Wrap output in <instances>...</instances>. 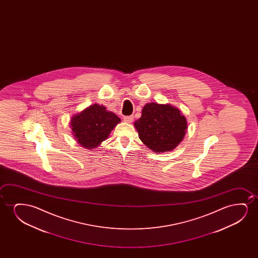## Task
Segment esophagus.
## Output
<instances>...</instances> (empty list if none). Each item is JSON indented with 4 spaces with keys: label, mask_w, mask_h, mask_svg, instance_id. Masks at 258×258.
I'll use <instances>...</instances> for the list:
<instances>
[{
    "label": "esophagus",
    "mask_w": 258,
    "mask_h": 258,
    "mask_svg": "<svg viewBox=\"0 0 258 258\" xmlns=\"http://www.w3.org/2000/svg\"><path fill=\"white\" fill-rule=\"evenodd\" d=\"M124 121L127 122V123H131L133 120H134V116L133 115H130V116H124Z\"/></svg>",
    "instance_id": "obj_1"
}]
</instances>
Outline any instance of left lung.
<instances>
[{"label": "left lung", "instance_id": "obj_1", "mask_svg": "<svg viewBox=\"0 0 258 258\" xmlns=\"http://www.w3.org/2000/svg\"><path fill=\"white\" fill-rule=\"evenodd\" d=\"M139 138L154 152H171L182 141L187 120L180 110L169 104L148 103L135 121Z\"/></svg>", "mask_w": 258, "mask_h": 258}]
</instances>
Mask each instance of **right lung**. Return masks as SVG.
I'll use <instances>...</instances> for the list:
<instances>
[{
	"mask_svg": "<svg viewBox=\"0 0 258 258\" xmlns=\"http://www.w3.org/2000/svg\"><path fill=\"white\" fill-rule=\"evenodd\" d=\"M120 119L104 106L93 104L71 118V127L78 144L85 149L98 147L108 138Z\"/></svg>",
	"mask_w": 258,
	"mask_h": 258,
	"instance_id": "obj_1",
	"label": "right lung"
}]
</instances>
